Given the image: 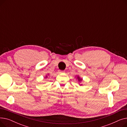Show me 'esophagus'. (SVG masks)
<instances>
[{
    "mask_svg": "<svg viewBox=\"0 0 127 127\" xmlns=\"http://www.w3.org/2000/svg\"><path fill=\"white\" fill-rule=\"evenodd\" d=\"M59 73H63V72H64V71L61 70H59Z\"/></svg>",
    "mask_w": 127,
    "mask_h": 127,
    "instance_id": "obj_1",
    "label": "esophagus"
}]
</instances>
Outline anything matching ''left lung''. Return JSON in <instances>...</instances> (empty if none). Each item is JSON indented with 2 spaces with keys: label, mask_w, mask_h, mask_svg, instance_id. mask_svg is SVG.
<instances>
[{
  "label": "left lung",
  "mask_w": 127,
  "mask_h": 127,
  "mask_svg": "<svg viewBox=\"0 0 127 127\" xmlns=\"http://www.w3.org/2000/svg\"><path fill=\"white\" fill-rule=\"evenodd\" d=\"M78 77H77V79H78V80L79 81H81L82 80V79H81L80 78L79 76H77Z\"/></svg>",
  "instance_id": "left-lung-1"
}]
</instances>
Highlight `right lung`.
<instances>
[{
	"instance_id": "add662e5",
	"label": "right lung",
	"mask_w": 127,
	"mask_h": 127,
	"mask_svg": "<svg viewBox=\"0 0 127 127\" xmlns=\"http://www.w3.org/2000/svg\"><path fill=\"white\" fill-rule=\"evenodd\" d=\"M46 77H47V76H46Z\"/></svg>"
}]
</instances>
